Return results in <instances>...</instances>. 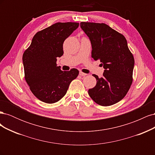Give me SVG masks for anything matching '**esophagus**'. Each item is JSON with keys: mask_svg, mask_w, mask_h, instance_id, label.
Wrapping results in <instances>:
<instances>
[{"mask_svg": "<svg viewBox=\"0 0 155 155\" xmlns=\"http://www.w3.org/2000/svg\"><path fill=\"white\" fill-rule=\"evenodd\" d=\"M79 75H80L81 76L83 77V76H87V74H85V73H83V72H82L81 71H80V72H79Z\"/></svg>", "mask_w": 155, "mask_h": 155, "instance_id": "esophagus-1", "label": "esophagus"}]
</instances>
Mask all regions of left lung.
I'll return each mask as SVG.
<instances>
[{"label": "left lung", "instance_id": "1", "mask_svg": "<svg viewBox=\"0 0 155 155\" xmlns=\"http://www.w3.org/2000/svg\"><path fill=\"white\" fill-rule=\"evenodd\" d=\"M80 26L90 39L92 58L100 60L105 68L102 78L92 75L97 83L88 94L98 105H114L125 96L133 83L134 59L127 42L104 23L81 22Z\"/></svg>", "mask_w": 155, "mask_h": 155}]
</instances>
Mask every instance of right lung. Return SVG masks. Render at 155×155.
<instances>
[{
    "label": "right lung",
    "mask_w": 155,
    "mask_h": 155,
    "mask_svg": "<svg viewBox=\"0 0 155 155\" xmlns=\"http://www.w3.org/2000/svg\"><path fill=\"white\" fill-rule=\"evenodd\" d=\"M79 26L78 22H57L39 31L22 55L25 78L34 95L46 104H54L66 94L78 70L62 71L57 58L63 55L64 40Z\"/></svg>",
    "instance_id": "add662e5"
}]
</instances>
